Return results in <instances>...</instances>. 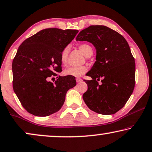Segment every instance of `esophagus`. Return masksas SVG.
Segmentation results:
<instances>
[{
  "label": "esophagus",
  "instance_id": "obj_1",
  "mask_svg": "<svg viewBox=\"0 0 152 152\" xmlns=\"http://www.w3.org/2000/svg\"><path fill=\"white\" fill-rule=\"evenodd\" d=\"M82 81H83V80H82V79H81V78H76V82L78 83L82 82Z\"/></svg>",
  "mask_w": 152,
  "mask_h": 152
}]
</instances>
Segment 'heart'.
Listing matches in <instances>:
<instances>
[{
    "mask_svg": "<svg viewBox=\"0 0 152 152\" xmlns=\"http://www.w3.org/2000/svg\"><path fill=\"white\" fill-rule=\"evenodd\" d=\"M78 48L85 56L90 57L93 54V48L90 45L87 43H81L78 45ZM69 48L66 47L61 53V62L63 65H65L67 62L68 55H69ZM87 71V66H77V67H69L64 71L66 76H72L74 77H79L84 74Z\"/></svg>",
    "mask_w": 152,
    "mask_h": 152,
    "instance_id": "b5f03b06",
    "label": "heart"
}]
</instances>
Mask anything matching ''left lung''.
I'll list each match as a JSON object with an SVG mask.
<instances>
[{"label": "left lung", "mask_w": 152, "mask_h": 152, "mask_svg": "<svg viewBox=\"0 0 152 152\" xmlns=\"http://www.w3.org/2000/svg\"><path fill=\"white\" fill-rule=\"evenodd\" d=\"M76 40L91 42L96 50V61L86 74L92 79L84 80L87 85L83 95L85 104L98 114H115L125 106L135 86V60L127 40L104 25L83 29Z\"/></svg>", "instance_id": "obj_1"}]
</instances>
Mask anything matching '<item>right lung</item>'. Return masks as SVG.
Here are the masks:
<instances>
[{"label": "right lung", "mask_w": 152, "mask_h": 152, "mask_svg": "<svg viewBox=\"0 0 152 152\" xmlns=\"http://www.w3.org/2000/svg\"><path fill=\"white\" fill-rule=\"evenodd\" d=\"M76 29H45L20 45L12 62L13 89L30 114L48 116L61 110L67 91L76 86L75 77H57L62 71L61 53L72 42Z\"/></svg>", "instance_id": "right-lung-1"}]
</instances>
